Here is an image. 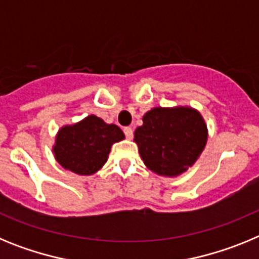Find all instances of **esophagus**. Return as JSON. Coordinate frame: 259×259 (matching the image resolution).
Instances as JSON below:
<instances>
[{
  "mask_svg": "<svg viewBox=\"0 0 259 259\" xmlns=\"http://www.w3.org/2000/svg\"><path fill=\"white\" fill-rule=\"evenodd\" d=\"M123 132H124L125 137H127V139H130V140H131L132 136H134V131H132V128H131V127H124V130H123Z\"/></svg>",
  "mask_w": 259,
  "mask_h": 259,
  "instance_id": "obj_1",
  "label": "esophagus"
}]
</instances>
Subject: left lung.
Returning a JSON list of instances; mask_svg holds the SVG:
<instances>
[{"label":"left lung","mask_w":259,"mask_h":259,"mask_svg":"<svg viewBox=\"0 0 259 259\" xmlns=\"http://www.w3.org/2000/svg\"><path fill=\"white\" fill-rule=\"evenodd\" d=\"M206 141L205 120L197 110L188 106L154 107L135 131V143L145 166L168 178L193 166Z\"/></svg>","instance_id":"8db88e82"}]
</instances>
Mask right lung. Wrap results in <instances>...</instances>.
Instances as JSON below:
<instances>
[{
	"label": "right lung",
	"mask_w": 259,
	"mask_h": 259,
	"mask_svg": "<svg viewBox=\"0 0 259 259\" xmlns=\"http://www.w3.org/2000/svg\"><path fill=\"white\" fill-rule=\"evenodd\" d=\"M123 139L124 134L118 125L107 124L98 116L88 115L59 130L53 153L66 170L77 175H92L106 163L111 145Z\"/></svg>",
	"instance_id": "1"
}]
</instances>
